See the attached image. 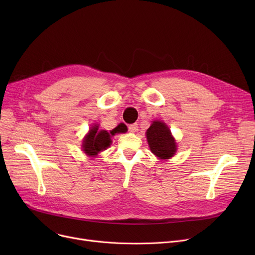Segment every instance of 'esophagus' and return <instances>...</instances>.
Listing matches in <instances>:
<instances>
[{"label":"esophagus","instance_id":"34e87169","mask_svg":"<svg viewBox=\"0 0 255 255\" xmlns=\"http://www.w3.org/2000/svg\"><path fill=\"white\" fill-rule=\"evenodd\" d=\"M128 129H129L130 132H136L138 130V125L136 123L131 124V125L128 126Z\"/></svg>","mask_w":255,"mask_h":255}]
</instances>
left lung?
Returning <instances> with one entry per match:
<instances>
[{
  "mask_svg": "<svg viewBox=\"0 0 255 255\" xmlns=\"http://www.w3.org/2000/svg\"><path fill=\"white\" fill-rule=\"evenodd\" d=\"M146 139L152 153L161 159L172 157L177 151V143L170 134V130L165 123L160 121H154L146 130Z\"/></svg>",
  "mask_w": 255,
  "mask_h": 255,
  "instance_id": "8db88e82",
  "label": "left lung"
}]
</instances>
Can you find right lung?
Returning <instances> with one entry per match:
<instances>
[{"mask_svg": "<svg viewBox=\"0 0 255 255\" xmlns=\"http://www.w3.org/2000/svg\"><path fill=\"white\" fill-rule=\"evenodd\" d=\"M123 131L124 130L123 128H121V126H118L117 128L113 129L111 133H109L105 130L99 131L98 126L95 125L90 130L88 135L84 139L83 150L86 154L90 156H96L99 152L107 149L111 145L112 143L111 135H115L116 133L123 132Z\"/></svg>", "mask_w": 255, "mask_h": 255, "instance_id": "1", "label": "right lung"}]
</instances>
